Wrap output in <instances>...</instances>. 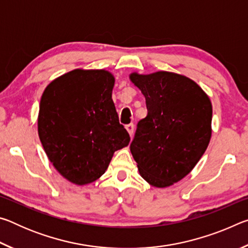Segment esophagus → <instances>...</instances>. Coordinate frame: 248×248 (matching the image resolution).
Here are the masks:
<instances>
[{
  "instance_id": "34e87169",
  "label": "esophagus",
  "mask_w": 248,
  "mask_h": 248,
  "mask_svg": "<svg viewBox=\"0 0 248 248\" xmlns=\"http://www.w3.org/2000/svg\"><path fill=\"white\" fill-rule=\"evenodd\" d=\"M125 129H127V131H128V133L130 134V137H132V134H133V130H134V125H133V124H129L125 125Z\"/></svg>"
}]
</instances>
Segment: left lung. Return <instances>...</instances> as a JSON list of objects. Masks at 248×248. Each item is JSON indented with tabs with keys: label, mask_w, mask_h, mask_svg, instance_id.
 Segmentation results:
<instances>
[{
	"label": "left lung",
	"mask_w": 248,
	"mask_h": 248,
	"mask_svg": "<svg viewBox=\"0 0 248 248\" xmlns=\"http://www.w3.org/2000/svg\"><path fill=\"white\" fill-rule=\"evenodd\" d=\"M130 79L148 108L130 151L142 178L157 188L171 186L190 173L208 148L211 102L198 84L180 74L134 72Z\"/></svg>",
	"instance_id": "1"
}]
</instances>
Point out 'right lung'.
<instances>
[{"label":"right lung","instance_id":"obj_1","mask_svg":"<svg viewBox=\"0 0 248 248\" xmlns=\"http://www.w3.org/2000/svg\"><path fill=\"white\" fill-rule=\"evenodd\" d=\"M106 70L77 69L49 84L40 99L38 134L49 161L75 185L95 182L130 137L119 124Z\"/></svg>","mask_w":248,"mask_h":248}]
</instances>
